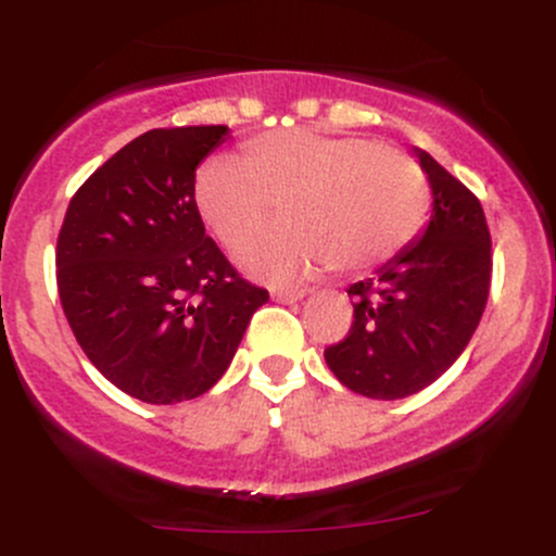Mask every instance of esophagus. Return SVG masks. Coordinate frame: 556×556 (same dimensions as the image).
Wrapping results in <instances>:
<instances>
[{
  "label": "esophagus",
  "instance_id": "obj_1",
  "mask_svg": "<svg viewBox=\"0 0 556 556\" xmlns=\"http://www.w3.org/2000/svg\"><path fill=\"white\" fill-rule=\"evenodd\" d=\"M309 293H312V288H274L271 290L274 299L282 301V304H293V301L306 299Z\"/></svg>",
  "mask_w": 556,
  "mask_h": 556
}]
</instances>
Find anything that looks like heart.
Instances as JSON below:
<instances>
[{
    "label": "heart",
    "instance_id": "b5f03b06",
    "mask_svg": "<svg viewBox=\"0 0 556 556\" xmlns=\"http://www.w3.org/2000/svg\"><path fill=\"white\" fill-rule=\"evenodd\" d=\"M195 206L226 247L285 208L291 226L249 238L237 261L252 277L293 282L323 263L357 274L401 255L428 217L430 185L408 155L374 139L282 128L250 139L244 161H206Z\"/></svg>",
    "mask_w": 556,
    "mask_h": 556
}]
</instances>
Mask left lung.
<instances>
[{"label": "left lung", "instance_id": "8db88e82", "mask_svg": "<svg viewBox=\"0 0 556 556\" xmlns=\"http://www.w3.org/2000/svg\"><path fill=\"white\" fill-rule=\"evenodd\" d=\"M433 215L422 237L346 293L355 299L350 333L325 363L352 392L397 401L433 384L463 355L484 314L492 242L479 199L425 150Z\"/></svg>", "mask_w": 556, "mask_h": 556}]
</instances>
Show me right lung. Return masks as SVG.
I'll use <instances>...</instances> for the list:
<instances>
[{
	"mask_svg": "<svg viewBox=\"0 0 556 556\" xmlns=\"http://www.w3.org/2000/svg\"><path fill=\"white\" fill-rule=\"evenodd\" d=\"M226 126L153 128L77 188L55 282L88 361L144 403H179L231 366L268 290L239 277L195 206V169Z\"/></svg>",
	"mask_w": 556,
	"mask_h": 556,
	"instance_id": "1",
	"label": "right lung"
}]
</instances>
